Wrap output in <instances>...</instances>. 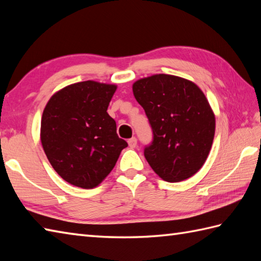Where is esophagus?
<instances>
[{"label": "esophagus", "mask_w": 261, "mask_h": 261, "mask_svg": "<svg viewBox=\"0 0 261 261\" xmlns=\"http://www.w3.org/2000/svg\"><path fill=\"white\" fill-rule=\"evenodd\" d=\"M127 143H129V147L130 148H136L137 147V138L136 137H132L131 139L127 140Z\"/></svg>", "instance_id": "obj_1"}]
</instances>
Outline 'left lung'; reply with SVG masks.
I'll list each match as a JSON object with an SVG mask.
<instances>
[{"label":"left lung","instance_id":"8db88e82","mask_svg":"<svg viewBox=\"0 0 261 261\" xmlns=\"http://www.w3.org/2000/svg\"><path fill=\"white\" fill-rule=\"evenodd\" d=\"M132 91L152 129L145 157L154 173L169 182L196 174L215 134V115L201 88L178 76L156 74L135 82Z\"/></svg>","mask_w":261,"mask_h":261}]
</instances>
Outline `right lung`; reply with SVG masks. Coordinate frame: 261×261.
<instances>
[{
    "label": "right lung",
    "mask_w": 261,
    "mask_h": 261,
    "mask_svg": "<svg viewBox=\"0 0 261 261\" xmlns=\"http://www.w3.org/2000/svg\"><path fill=\"white\" fill-rule=\"evenodd\" d=\"M115 91L113 84L75 83L55 93L43 110L42 148L56 173L71 185L98 186L127 146L107 112Z\"/></svg>",
    "instance_id": "right-lung-1"
}]
</instances>
